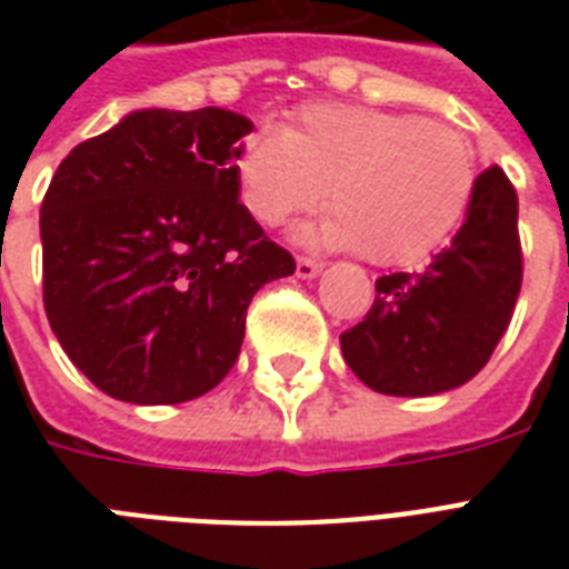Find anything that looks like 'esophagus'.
Listing matches in <instances>:
<instances>
[{"mask_svg": "<svg viewBox=\"0 0 569 569\" xmlns=\"http://www.w3.org/2000/svg\"><path fill=\"white\" fill-rule=\"evenodd\" d=\"M295 268H298V277H301V280H312V277L321 271V262L312 257H298Z\"/></svg>", "mask_w": 569, "mask_h": 569, "instance_id": "1", "label": "esophagus"}]
</instances>
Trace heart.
I'll list each match as a JSON object with an SVG mask.
<instances>
[{
    "label": "heart",
    "instance_id": "1",
    "mask_svg": "<svg viewBox=\"0 0 569 569\" xmlns=\"http://www.w3.org/2000/svg\"><path fill=\"white\" fill-rule=\"evenodd\" d=\"M236 191L262 227L312 212L316 239L360 250L375 266H416L451 239L478 189L463 132L405 111L316 102L283 132H253L236 150Z\"/></svg>",
    "mask_w": 569,
    "mask_h": 569
}]
</instances>
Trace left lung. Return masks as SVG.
I'll use <instances>...</instances> for the list:
<instances>
[{
    "mask_svg": "<svg viewBox=\"0 0 569 569\" xmlns=\"http://www.w3.org/2000/svg\"><path fill=\"white\" fill-rule=\"evenodd\" d=\"M517 189L499 164L478 173L467 221L422 274L375 280L366 319L346 330L342 357L383 396H437L476 378L511 325L522 286Z\"/></svg>",
    "mask_w": 569,
    "mask_h": 569,
    "instance_id": "1",
    "label": "left lung"
}]
</instances>
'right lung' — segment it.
I'll use <instances>...</instances> for the list:
<instances>
[{
	"mask_svg": "<svg viewBox=\"0 0 569 569\" xmlns=\"http://www.w3.org/2000/svg\"><path fill=\"white\" fill-rule=\"evenodd\" d=\"M250 129L223 109L132 111L58 164L40 206L43 310L106 396H206L239 360L250 298L295 271L239 203Z\"/></svg>",
	"mask_w": 569,
	"mask_h": 569,
	"instance_id": "right-lung-1",
	"label": "right lung"
}]
</instances>
